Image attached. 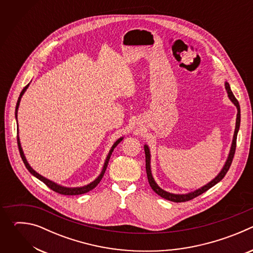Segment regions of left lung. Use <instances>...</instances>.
Returning <instances> with one entry per match:
<instances>
[{
  "instance_id": "1",
  "label": "left lung",
  "mask_w": 253,
  "mask_h": 253,
  "mask_svg": "<svg viewBox=\"0 0 253 253\" xmlns=\"http://www.w3.org/2000/svg\"><path fill=\"white\" fill-rule=\"evenodd\" d=\"M225 89L227 91V94H228V97L229 99L231 100V102L236 106L237 108V117H236V126H235V131H234V136H233V140H232V144H231V148H230V152H229V155H228V158L222 168V170L220 171V173L216 176L212 181H210L208 184L204 185L203 187L193 191V192H190L188 194H173V193H169L167 191H164L163 189H161L157 184L156 182L154 181V179L152 177V174H151V169H150V151H149V148L147 145L144 146V150H145V158H146V173H147V177H148V181H149V184L151 186V188L153 189V191L155 193H157L159 196H161L162 198L164 199H167V200H170V201H173V202H185V201H189L199 195H201L202 193H204L205 191H207L208 189H210L211 187H213L215 184H217L220 180L223 179V177L225 176V174L227 173V171L229 170V167L232 163V160H233V157H234V153H235V149H236V139H237V132L239 130V126H240V106H239V103L237 101V99L234 97L231 89H230V86L227 82H225Z\"/></svg>"
}]
</instances>
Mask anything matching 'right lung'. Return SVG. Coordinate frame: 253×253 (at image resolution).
<instances>
[{
	"label": "right lung",
	"mask_w": 253,
	"mask_h": 253,
	"mask_svg": "<svg viewBox=\"0 0 253 253\" xmlns=\"http://www.w3.org/2000/svg\"><path fill=\"white\" fill-rule=\"evenodd\" d=\"M29 87V84L22 90V92H21V94H20V96H19V99H18V102H17V105H16V119H17V113H18V108H19V105H20V101H21V98H22V96H23V94L25 93V91L27 90V88ZM122 139H123V137L122 138H120V139H118L114 144H113V146H112V148H111V150H110V152H109V154H108V156H107V158H106V161H105V163H104V166H103V169H102V172H101V174L94 180L93 182H91L90 184H88V185H85V186H83V187H76V188H68V187H64V186H61V185H58L57 183H55V182H53V181H51V180H49V179H47V178H45V177H43L42 175H40L39 173H37L36 172L30 165H29V163L27 162V160H26V157H25V155H24V152H23V150H22V147H21V143H20V140H19V137H17V141H18V147H19V151H20V155H21V157H22V160H23V162H24V164H25V166H26V168L30 171V173L31 174H33L35 177H37L39 180H41L42 182H44L50 189H52L53 191H55V192H57V193H59V194H63V195H80V194H84V193H87V192H89L90 190H92V189H94L98 184H99V182L101 181V179L103 178V176H104V173H105V171H106V168H107V166H108V162H109V159H110V157H111V154H112V152H113V150H114V148L118 145V144L122 141Z\"/></svg>",
	"instance_id": "right-lung-1"
}]
</instances>
